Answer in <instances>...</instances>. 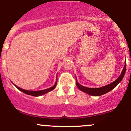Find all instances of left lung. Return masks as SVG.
Returning <instances> with one entry per match:
<instances>
[{
  "label": "left lung",
  "mask_w": 131,
  "mask_h": 131,
  "mask_svg": "<svg viewBox=\"0 0 131 131\" xmlns=\"http://www.w3.org/2000/svg\"><path fill=\"white\" fill-rule=\"evenodd\" d=\"M125 64H126V62H125ZM125 70H126V64L124 65V69H123L122 73L120 75L119 77L117 79V80H115L113 82H112V84H109V85H106V86L101 87L100 88H86V87H84L83 85H81L80 84H79V82H77L76 79V84L77 88L80 89V91H83V92H85V93L91 95V96H101V95L104 94H106V92H108L109 91H112V89H114L118 84L121 82V80H122L123 77L124 76V74L125 73Z\"/></svg>",
  "instance_id": "obj_1"
}]
</instances>
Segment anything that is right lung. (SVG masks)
Here are the masks:
<instances>
[{
  "label": "right lung",
  "mask_w": 131,
  "mask_h": 131,
  "mask_svg": "<svg viewBox=\"0 0 131 131\" xmlns=\"http://www.w3.org/2000/svg\"><path fill=\"white\" fill-rule=\"evenodd\" d=\"M56 84H57V81L56 82V84H54V85L52 87H51V88H48V89H44V90H42V91H27V90H25V89H21V88H19V87L16 86V85H15L16 87L17 88H18V89H19V91H22V92H23L24 93L26 94H28V95H31V96H41V95H43L44 94L47 93V92H49V91H52L55 88H56Z\"/></svg>",
  "instance_id": "1"
}]
</instances>
